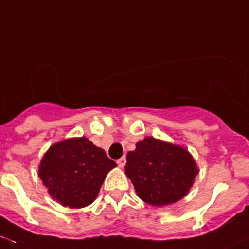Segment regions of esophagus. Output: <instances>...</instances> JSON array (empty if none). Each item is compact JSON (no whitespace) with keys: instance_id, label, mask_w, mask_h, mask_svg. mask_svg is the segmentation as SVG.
<instances>
[{"instance_id":"obj_1","label":"esophagus","mask_w":249,"mask_h":249,"mask_svg":"<svg viewBox=\"0 0 249 249\" xmlns=\"http://www.w3.org/2000/svg\"><path fill=\"white\" fill-rule=\"evenodd\" d=\"M117 164H118L120 168H123V166L126 164V157H125V156H123V157H120L119 160H117Z\"/></svg>"}]
</instances>
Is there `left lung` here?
<instances>
[{"label":"left lung","instance_id":"8db88e82","mask_svg":"<svg viewBox=\"0 0 249 249\" xmlns=\"http://www.w3.org/2000/svg\"><path fill=\"white\" fill-rule=\"evenodd\" d=\"M126 160L125 174L139 197L151 206H166L181 200L197 175L187 150L152 137L138 142Z\"/></svg>","mask_w":249,"mask_h":249}]
</instances>
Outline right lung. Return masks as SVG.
Listing matches in <instances>:
<instances>
[{
  "instance_id": "1",
  "label": "right lung",
  "mask_w": 249,
  "mask_h": 249,
  "mask_svg": "<svg viewBox=\"0 0 249 249\" xmlns=\"http://www.w3.org/2000/svg\"><path fill=\"white\" fill-rule=\"evenodd\" d=\"M114 166L105 151L89 139L73 138L49 147L39 176L54 200L70 208H83L94 201L106 174Z\"/></svg>"
}]
</instances>
